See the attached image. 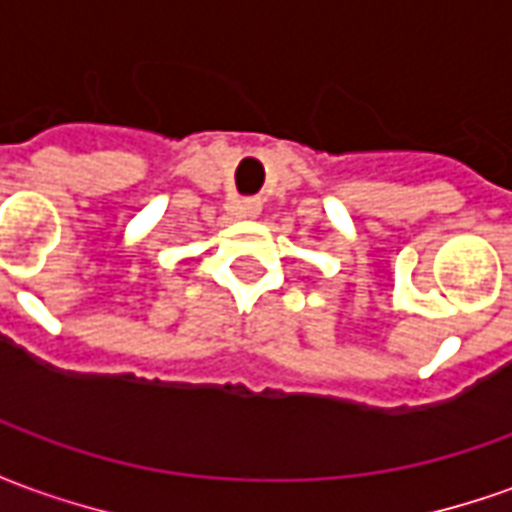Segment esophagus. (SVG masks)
I'll return each mask as SVG.
<instances>
[{
  "instance_id": "esophagus-1",
  "label": "esophagus",
  "mask_w": 512,
  "mask_h": 512,
  "mask_svg": "<svg viewBox=\"0 0 512 512\" xmlns=\"http://www.w3.org/2000/svg\"><path fill=\"white\" fill-rule=\"evenodd\" d=\"M235 208H238L241 216H257V213H260V200H257V197H246V200H238Z\"/></svg>"
}]
</instances>
